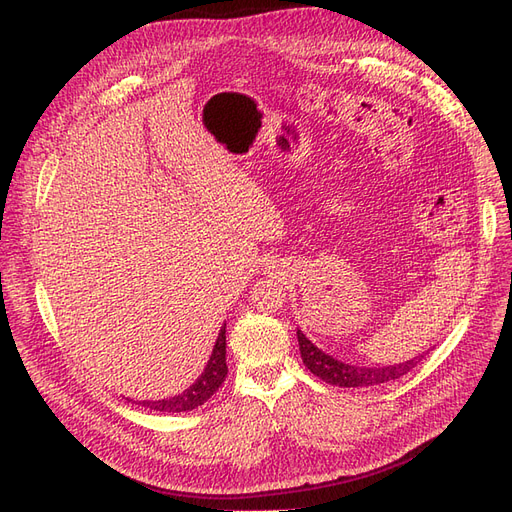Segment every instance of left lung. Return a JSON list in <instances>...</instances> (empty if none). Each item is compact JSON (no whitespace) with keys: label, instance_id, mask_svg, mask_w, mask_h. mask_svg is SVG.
Returning <instances> with one entry per match:
<instances>
[{"label":"left lung","instance_id":"obj_1","mask_svg":"<svg viewBox=\"0 0 512 512\" xmlns=\"http://www.w3.org/2000/svg\"><path fill=\"white\" fill-rule=\"evenodd\" d=\"M297 337H299V350H301V359L305 367L320 380L335 386H346V389H354V386H374V384L397 380L404 374H408V371L414 369L416 363L421 361V356H416V359H410L406 363L386 365V367L348 365L333 359V356L322 352L320 348H316L299 329H297Z\"/></svg>","mask_w":512,"mask_h":512}]
</instances>
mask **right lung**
<instances>
[{"label": "right lung", "mask_w": 512, "mask_h": 512, "mask_svg": "<svg viewBox=\"0 0 512 512\" xmlns=\"http://www.w3.org/2000/svg\"><path fill=\"white\" fill-rule=\"evenodd\" d=\"M228 374V367H226V324L220 329L218 339H215V346H213V354L211 359L205 367L203 374L200 378L190 386V389H185L181 395H175L170 399H160V401H138V404H143L145 408L153 410V412H188L194 410L198 406H203L207 399H211V395L220 389L224 384Z\"/></svg>", "instance_id": "obj_1"}]
</instances>
